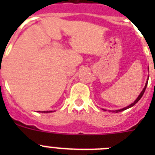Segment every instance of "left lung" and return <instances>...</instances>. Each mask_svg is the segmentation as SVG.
<instances>
[{
    "label": "left lung",
    "mask_w": 155,
    "mask_h": 155,
    "mask_svg": "<svg viewBox=\"0 0 155 155\" xmlns=\"http://www.w3.org/2000/svg\"><path fill=\"white\" fill-rule=\"evenodd\" d=\"M148 78H149V76H148ZM148 78H147V81H146V84H145V86H144V87H143V89L142 90V91H141V92H140V94H139V96L137 97V99L135 100V101H134V102H133V103H131L130 105H129L128 106H127V107H124V108H123V109H118V110H113V111H112V112H113V113H120V112H122V111H124V110H126V109H129V108H130V107H132V106H134V105H135V104H136L137 102L138 101H139V100L140 99V98H141V97L143 96V93H144L145 90H146V87H147V82H148ZM103 110L106 111V110H105V109H103ZM109 112H110L111 110H109Z\"/></svg>",
    "instance_id": "left-lung-1"
}]
</instances>
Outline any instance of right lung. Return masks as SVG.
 Instances as JSON below:
<instances>
[{"label":"right lung","mask_w":155,"mask_h":155,"mask_svg":"<svg viewBox=\"0 0 155 155\" xmlns=\"http://www.w3.org/2000/svg\"><path fill=\"white\" fill-rule=\"evenodd\" d=\"M53 111H43V112H41V113H52ZM39 113H40V111H39Z\"/></svg>","instance_id":"add662e5"}]
</instances>
